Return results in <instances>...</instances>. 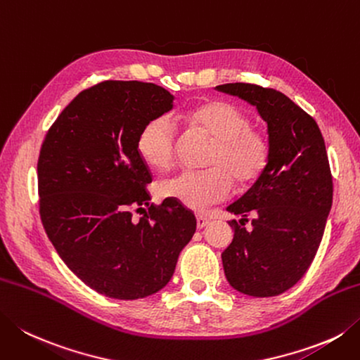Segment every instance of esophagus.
Returning <instances> with one entry per match:
<instances>
[{
  "mask_svg": "<svg viewBox=\"0 0 360 360\" xmlns=\"http://www.w3.org/2000/svg\"><path fill=\"white\" fill-rule=\"evenodd\" d=\"M207 224H209V218L202 217V215H196V226H198V229L206 228Z\"/></svg>",
  "mask_w": 360,
  "mask_h": 360,
  "instance_id": "esophagus-1",
  "label": "esophagus"
}]
</instances>
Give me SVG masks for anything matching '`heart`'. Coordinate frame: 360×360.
Masks as SVG:
<instances>
[{
	"mask_svg": "<svg viewBox=\"0 0 360 360\" xmlns=\"http://www.w3.org/2000/svg\"><path fill=\"white\" fill-rule=\"evenodd\" d=\"M186 120L215 140L207 165L201 172H181L160 182L164 198L181 202L193 210H204L226 200L234 181L250 187L262 178L269 167L271 146L266 134L251 126L250 117L236 104L209 100L186 112ZM137 150L148 165L167 170L176 159V126L170 117L151 118L137 137Z\"/></svg>",
	"mask_w": 360,
	"mask_h": 360,
	"instance_id": "b5f03b06",
	"label": "heart"
}]
</instances>
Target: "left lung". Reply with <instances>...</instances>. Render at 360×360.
I'll return each mask as SVG.
<instances>
[{"mask_svg": "<svg viewBox=\"0 0 360 360\" xmlns=\"http://www.w3.org/2000/svg\"><path fill=\"white\" fill-rule=\"evenodd\" d=\"M256 105L269 124V167L228 207L234 238L221 260L228 283L250 297H276L304 276L333 206V174L315 120L283 91L257 84L215 87ZM252 221V229L244 224Z\"/></svg>", "mask_w": 360, "mask_h": 360, "instance_id": "1", "label": "left lung"}]
</instances>
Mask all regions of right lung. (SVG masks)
Here are the masks:
<instances>
[{
    "label": "right lung",
    "mask_w": 360,
    "mask_h": 360,
    "mask_svg": "<svg viewBox=\"0 0 360 360\" xmlns=\"http://www.w3.org/2000/svg\"><path fill=\"white\" fill-rule=\"evenodd\" d=\"M172 108L173 95L153 82H98L60 112L40 148L46 236L68 269L109 298L164 288L196 231L195 214L181 202L150 201L153 174L137 150L143 126ZM132 210L146 214L136 221Z\"/></svg>",
    "instance_id": "add662e5"
}]
</instances>
